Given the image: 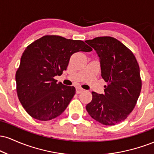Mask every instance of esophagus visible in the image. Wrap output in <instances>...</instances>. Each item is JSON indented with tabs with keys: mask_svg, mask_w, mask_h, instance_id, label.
Masks as SVG:
<instances>
[{
	"mask_svg": "<svg viewBox=\"0 0 154 154\" xmlns=\"http://www.w3.org/2000/svg\"><path fill=\"white\" fill-rule=\"evenodd\" d=\"M83 91H84V89H82V88H81L79 87L76 88V93H77V94H79V93H81L82 92H83Z\"/></svg>",
	"mask_w": 154,
	"mask_h": 154,
	"instance_id": "1",
	"label": "esophagus"
}]
</instances>
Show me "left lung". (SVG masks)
Returning a JSON list of instances; mask_svg holds the SVG:
<instances>
[{"label":"left lung","mask_w":154,"mask_h":154,"mask_svg":"<svg viewBox=\"0 0 154 154\" xmlns=\"http://www.w3.org/2000/svg\"><path fill=\"white\" fill-rule=\"evenodd\" d=\"M85 42L96 51L107 83L104 94L92 92L86 110L104 125H117L126 119L138 99L142 87L139 65L132 51L116 38L98 37Z\"/></svg>","instance_id":"8db88e82"}]
</instances>
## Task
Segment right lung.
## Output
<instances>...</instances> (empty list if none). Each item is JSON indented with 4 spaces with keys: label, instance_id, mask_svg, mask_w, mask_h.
Here are the masks:
<instances>
[{
    "label": "right lung",
    "instance_id": "add662e5",
    "mask_svg": "<svg viewBox=\"0 0 154 154\" xmlns=\"http://www.w3.org/2000/svg\"><path fill=\"white\" fill-rule=\"evenodd\" d=\"M92 50L82 40L58 35H45L26 47L16 82L19 101L29 115L48 121L62 114L75 94V88L57 83L54 77L66 69L72 54Z\"/></svg>",
    "mask_w": 154,
    "mask_h": 154
}]
</instances>
